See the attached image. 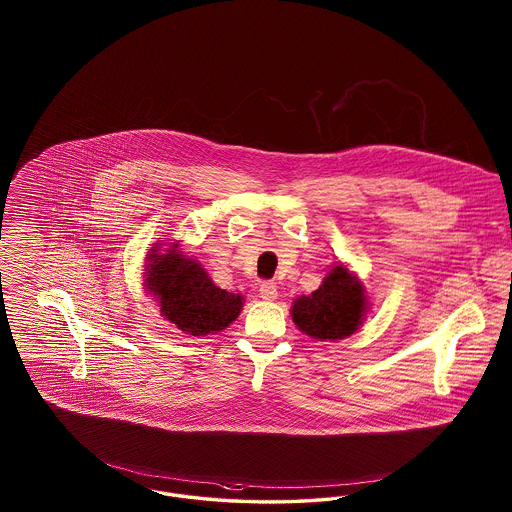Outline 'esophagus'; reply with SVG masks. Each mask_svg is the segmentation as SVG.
<instances>
[{
    "instance_id": "obj_1",
    "label": "esophagus",
    "mask_w": 512,
    "mask_h": 512,
    "mask_svg": "<svg viewBox=\"0 0 512 512\" xmlns=\"http://www.w3.org/2000/svg\"><path fill=\"white\" fill-rule=\"evenodd\" d=\"M259 295L265 299V301H274L278 297V288L274 282H263L261 288H259Z\"/></svg>"
}]
</instances>
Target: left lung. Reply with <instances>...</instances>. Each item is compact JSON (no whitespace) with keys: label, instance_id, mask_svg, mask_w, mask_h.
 Returning a JSON list of instances; mask_svg holds the SVG:
<instances>
[{"label":"left lung","instance_id":"left-lung-1","mask_svg":"<svg viewBox=\"0 0 512 512\" xmlns=\"http://www.w3.org/2000/svg\"><path fill=\"white\" fill-rule=\"evenodd\" d=\"M370 311L365 286L343 263L330 268L318 290L293 299V324L318 341H336L355 334Z\"/></svg>","mask_w":512,"mask_h":512}]
</instances>
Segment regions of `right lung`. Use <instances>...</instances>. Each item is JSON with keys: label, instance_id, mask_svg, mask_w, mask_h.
I'll list each match as a JSON object with an SVG mask.
<instances>
[{"label": "right lung", "instance_id": "right-lung-1", "mask_svg": "<svg viewBox=\"0 0 512 512\" xmlns=\"http://www.w3.org/2000/svg\"><path fill=\"white\" fill-rule=\"evenodd\" d=\"M144 270V290L155 299L161 317L184 334H217L242 313L244 295L219 288L197 259L184 255L180 240L153 244Z\"/></svg>", "mask_w": 512, "mask_h": 512}]
</instances>
